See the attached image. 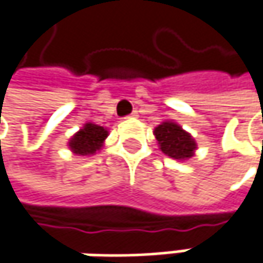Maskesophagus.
<instances>
[{"label":"esophagus","mask_w":263,"mask_h":263,"mask_svg":"<svg viewBox=\"0 0 263 263\" xmlns=\"http://www.w3.org/2000/svg\"><path fill=\"white\" fill-rule=\"evenodd\" d=\"M138 116V112L137 111H134V112H131L129 116H126V119H131V117H137Z\"/></svg>","instance_id":"obj_1"}]
</instances>
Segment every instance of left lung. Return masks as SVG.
<instances>
[{
    "label": "left lung",
    "mask_w": 263,
    "mask_h": 263,
    "mask_svg": "<svg viewBox=\"0 0 263 263\" xmlns=\"http://www.w3.org/2000/svg\"><path fill=\"white\" fill-rule=\"evenodd\" d=\"M155 137L161 151L175 159L191 158L196 149V143L191 135L172 122H164L155 128Z\"/></svg>",
    "instance_id": "8db88e82"
}]
</instances>
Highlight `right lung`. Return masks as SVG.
Wrapping results in <instances>:
<instances>
[{"mask_svg": "<svg viewBox=\"0 0 263 263\" xmlns=\"http://www.w3.org/2000/svg\"><path fill=\"white\" fill-rule=\"evenodd\" d=\"M108 131L104 129L102 126L93 125V123H87L83 129L80 132H77L69 146L73 151V154L78 155H91L96 151L101 149L104 140L107 138Z\"/></svg>", "mask_w": 263, "mask_h": 263, "instance_id": "add662e5", "label": "right lung"}]
</instances>
